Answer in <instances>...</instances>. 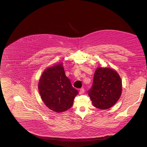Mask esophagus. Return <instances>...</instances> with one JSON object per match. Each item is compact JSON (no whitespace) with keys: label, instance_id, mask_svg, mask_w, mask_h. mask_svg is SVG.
I'll list each match as a JSON object with an SVG mask.
<instances>
[{"label":"esophagus","instance_id":"1","mask_svg":"<svg viewBox=\"0 0 147 147\" xmlns=\"http://www.w3.org/2000/svg\"><path fill=\"white\" fill-rule=\"evenodd\" d=\"M79 93H80V94H83L84 93V88H81L80 90Z\"/></svg>","mask_w":147,"mask_h":147}]
</instances>
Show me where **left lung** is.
Returning <instances> with one entry per match:
<instances>
[{"label":"left lung","mask_w":147,"mask_h":147,"mask_svg":"<svg viewBox=\"0 0 147 147\" xmlns=\"http://www.w3.org/2000/svg\"><path fill=\"white\" fill-rule=\"evenodd\" d=\"M121 92V79L116 71L101 67L96 69L92 86L88 91L95 108L100 109L111 108L119 99Z\"/></svg>","instance_id":"left-lung-1"}]
</instances>
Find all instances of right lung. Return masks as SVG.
Wrapping results in <instances>:
<instances>
[{"label":"right lung","instance_id":"add662e5","mask_svg":"<svg viewBox=\"0 0 147 147\" xmlns=\"http://www.w3.org/2000/svg\"><path fill=\"white\" fill-rule=\"evenodd\" d=\"M38 90L45 105L57 113L70 109L78 93L66 76L61 63L44 70L39 80Z\"/></svg>","mask_w":147,"mask_h":147}]
</instances>
